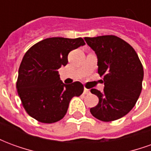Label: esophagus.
Instances as JSON below:
<instances>
[{
	"label": "esophagus",
	"instance_id": "esophagus-1",
	"mask_svg": "<svg viewBox=\"0 0 151 151\" xmlns=\"http://www.w3.org/2000/svg\"><path fill=\"white\" fill-rule=\"evenodd\" d=\"M85 95H89L90 94V90H88V89L86 88H84V92H83Z\"/></svg>",
	"mask_w": 151,
	"mask_h": 151
}]
</instances>
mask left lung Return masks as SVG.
I'll return each mask as SVG.
<instances>
[{
    "mask_svg": "<svg viewBox=\"0 0 151 151\" xmlns=\"http://www.w3.org/2000/svg\"><path fill=\"white\" fill-rule=\"evenodd\" d=\"M86 43L98 58V73L104 76V89H91L99 104L91 108L98 120L108 122L118 120L135 106L142 88L144 71L133 47L115 35L85 37Z\"/></svg>",
    "mask_w": 151,
    "mask_h": 151,
    "instance_id": "1",
    "label": "left lung"
}]
</instances>
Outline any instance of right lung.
<instances>
[{"label":"right lung","mask_w":151,"mask_h":151,"mask_svg":"<svg viewBox=\"0 0 151 151\" xmlns=\"http://www.w3.org/2000/svg\"><path fill=\"white\" fill-rule=\"evenodd\" d=\"M83 45L82 38H47L26 52L18 69L17 91L29 116L42 123H55L65 116L71 99L82 95V83H63L57 70L67 65L72 50Z\"/></svg>","instance_id":"obj_1"}]
</instances>
